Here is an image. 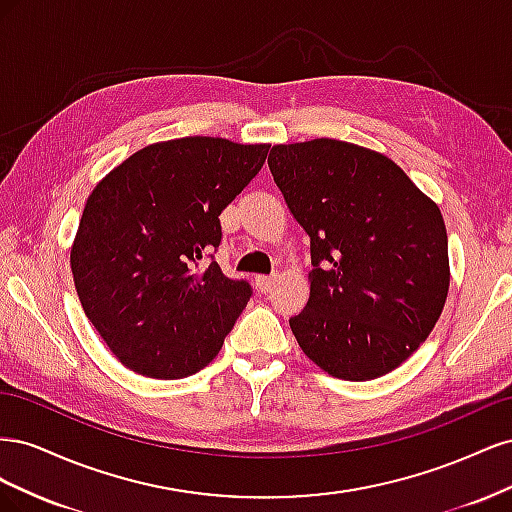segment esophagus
Returning a JSON list of instances; mask_svg holds the SVG:
<instances>
[{"instance_id":"1","label":"esophagus","mask_w":512,"mask_h":512,"mask_svg":"<svg viewBox=\"0 0 512 512\" xmlns=\"http://www.w3.org/2000/svg\"><path fill=\"white\" fill-rule=\"evenodd\" d=\"M277 282V275H256V286L260 292H271Z\"/></svg>"}]
</instances>
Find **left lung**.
I'll use <instances>...</instances> for the list:
<instances>
[{
	"label": "left lung",
	"instance_id": "obj_1",
	"mask_svg": "<svg viewBox=\"0 0 512 512\" xmlns=\"http://www.w3.org/2000/svg\"><path fill=\"white\" fill-rule=\"evenodd\" d=\"M269 168L309 237V301L290 329L327 374L365 382L421 346L448 294L438 205L393 160L314 138L275 145Z\"/></svg>",
	"mask_w": 512,
	"mask_h": 512
}]
</instances>
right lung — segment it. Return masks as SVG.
<instances>
[{"mask_svg": "<svg viewBox=\"0 0 512 512\" xmlns=\"http://www.w3.org/2000/svg\"><path fill=\"white\" fill-rule=\"evenodd\" d=\"M267 153L177 138L136 151L89 194L70 252L74 286L106 346L136 374L179 380L218 356L252 297L213 260L220 213Z\"/></svg>", "mask_w": 512, "mask_h": 512, "instance_id": "add662e5", "label": "right lung"}]
</instances>
